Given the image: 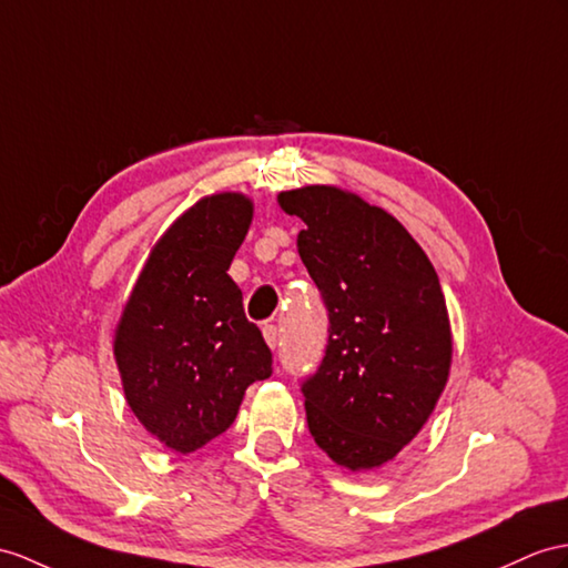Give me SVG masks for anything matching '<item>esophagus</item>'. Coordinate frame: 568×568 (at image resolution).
<instances>
[{
  "label": "esophagus",
  "instance_id": "34e87169",
  "mask_svg": "<svg viewBox=\"0 0 568 568\" xmlns=\"http://www.w3.org/2000/svg\"><path fill=\"white\" fill-rule=\"evenodd\" d=\"M262 335H265V342L270 344L272 349L276 347V342H280V329H276V325H265V327H262Z\"/></svg>",
  "mask_w": 568,
  "mask_h": 568
}]
</instances>
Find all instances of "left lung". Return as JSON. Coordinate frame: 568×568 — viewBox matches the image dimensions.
Instances as JSON below:
<instances>
[{"mask_svg": "<svg viewBox=\"0 0 568 568\" xmlns=\"http://www.w3.org/2000/svg\"><path fill=\"white\" fill-rule=\"evenodd\" d=\"M280 204L306 224L298 255L329 321L323 362L301 381L311 436L342 467H378L419 434L448 381L438 274L395 216L352 192L308 185Z\"/></svg>", "mask_w": 568, "mask_h": 568, "instance_id": "left-lung-1", "label": "left lung"}]
</instances>
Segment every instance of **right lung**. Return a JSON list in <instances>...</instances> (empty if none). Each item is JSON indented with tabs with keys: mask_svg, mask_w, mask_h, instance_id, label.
Wrapping results in <instances>:
<instances>
[{
	"mask_svg": "<svg viewBox=\"0 0 568 568\" xmlns=\"http://www.w3.org/2000/svg\"><path fill=\"white\" fill-rule=\"evenodd\" d=\"M253 219L236 192L200 200L163 233L115 332L128 405L149 434L192 453L224 434L272 352L226 274Z\"/></svg>",
	"mask_w": 568,
	"mask_h": 568,
	"instance_id": "right-lung-1",
	"label": "right lung"
}]
</instances>
